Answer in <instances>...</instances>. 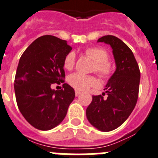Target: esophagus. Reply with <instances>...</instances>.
Returning a JSON list of instances; mask_svg holds the SVG:
<instances>
[{
	"instance_id": "1",
	"label": "esophagus",
	"mask_w": 158,
	"mask_h": 158,
	"mask_svg": "<svg viewBox=\"0 0 158 158\" xmlns=\"http://www.w3.org/2000/svg\"><path fill=\"white\" fill-rule=\"evenodd\" d=\"M75 94H76V97H77V96H79V94H80V91L75 90Z\"/></svg>"
}]
</instances>
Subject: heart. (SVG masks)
<instances>
[{"label": "heart", "mask_w": 158, "mask_h": 158, "mask_svg": "<svg viewBox=\"0 0 158 158\" xmlns=\"http://www.w3.org/2000/svg\"><path fill=\"white\" fill-rule=\"evenodd\" d=\"M86 55L94 61L93 71L96 72L102 79H109L114 72V65L109 61V54L104 48L92 47L85 51ZM76 64V54L70 51L64 57L63 65L67 70H72ZM70 86L77 90L84 91L91 87H97L99 82L95 76H86L80 73H73L68 78Z\"/></svg>", "instance_id": "1"}]
</instances>
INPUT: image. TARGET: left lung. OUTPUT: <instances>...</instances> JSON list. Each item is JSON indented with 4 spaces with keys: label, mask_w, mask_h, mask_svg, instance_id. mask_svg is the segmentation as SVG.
<instances>
[{
    "label": "left lung",
    "mask_w": 158,
    "mask_h": 158,
    "mask_svg": "<svg viewBox=\"0 0 158 158\" xmlns=\"http://www.w3.org/2000/svg\"><path fill=\"white\" fill-rule=\"evenodd\" d=\"M98 42L110 44L117 69L104 90L107 94L93 96L86 109L91 125L104 132L114 130L129 118L136 104L139 89L140 71L130 48L114 36H102Z\"/></svg>",
    "instance_id": "obj_1"
}]
</instances>
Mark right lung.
Instances as JSON below:
<instances>
[{
  "mask_svg": "<svg viewBox=\"0 0 158 158\" xmlns=\"http://www.w3.org/2000/svg\"><path fill=\"white\" fill-rule=\"evenodd\" d=\"M67 41L46 35L34 40L22 54L15 78L18 107L36 129L49 130L61 123L75 98L74 89L64 83L63 62L72 50ZM64 82L54 91V83Z\"/></svg>",
  "mask_w": 158,
  "mask_h": 158,
  "instance_id": "obj_1",
  "label": "right lung"
}]
</instances>
